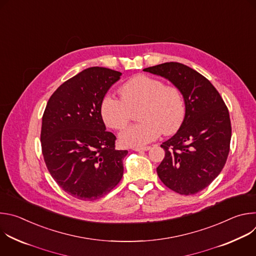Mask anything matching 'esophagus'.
Returning <instances> with one entry per match:
<instances>
[{"label": "esophagus", "mask_w": 256, "mask_h": 256, "mask_svg": "<svg viewBox=\"0 0 256 256\" xmlns=\"http://www.w3.org/2000/svg\"><path fill=\"white\" fill-rule=\"evenodd\" d=\"M150 149H151V147H149V146H146V147H134L132 150L140 152V151H148Z\"/></svg>", "instance_id": "esophagus-1"}]
</instances>
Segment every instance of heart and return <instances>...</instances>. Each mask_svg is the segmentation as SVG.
<instances>
[{
    "label": "heart",
    "mask_w": 256,
    "mask_h": 256,
    "mask_svg": "<svg viewBox=\"0 0 256 256\" xmlns=\"http://www.w3.org/2000/svg\"><path fill=\"white\" fill-rule=\"evenodd\" d=\"M120 93L122 99L105 95L100 105L101 118L106 126L124 130L138 112V124L120 134L126 147H140L156 140L163 132L172 134L178 130L186 116L184 94L175 85H164L163 81L149 75H136L124 82Z\"/></svg>",
    "instance_id": "obj_1"
}]
</instances>
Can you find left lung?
<instances>
[{
	"label": "left lung",
	"mask_w": 256,
	"mask_h": 256,
	"mask_svg": "<svg viewBox=\"0 0 256 256\" xmlns=\"http://www.w3.org/2000/svg\"><path fill=\"white\" fill-rule=\"evenodd\" d=\"M144 70L168 79L184 94V122L161 144L165 157L157 173L171 190L196 194L208 188L226 164L232 134L228 107L206 77L184 64L164 62Z\"/></svg>",
	"instance_id": "1"
}]
</instances>
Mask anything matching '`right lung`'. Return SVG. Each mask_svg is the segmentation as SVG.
<instances>
[{
  "label": "right lung",
  "mask_w": 256,
  "mask_h": 256,
  "mask_svg": "<svg viewBox=\"0 0 256 256\" xmlns=\"http://www.w3.org/2000/svg\"><path fill=\"white\" fill-rule=\"evenodd\" d=\"M122 72L88 68L62 83L42 116V150L58 186L78 200H94L110 192L124 174L126 150H116V136L106 132L100 105Z\"/></svg>",
  "instance_id": "obj_1"
}]
</instances>
